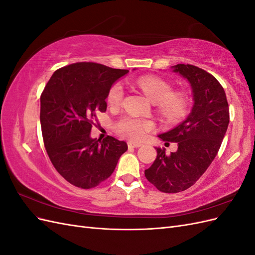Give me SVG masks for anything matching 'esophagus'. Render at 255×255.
<instances>
[{
	"instance_id": "esophagus-1",
	"label": "esophagus",
	"mask_w": 255,
	"mask_h": 255,
	"mask_svg": "<svg viewBox=\"0 0 255 255\" xmlns=\"http://www.w3.org/2000/svg\"><path fill=\"white\" fill-rule=\"evenodd\" d=\"M128 148H139V146H141L142 144L141 143H135V142H128Z\"/></svg>"
}]
</instances>
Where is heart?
I'll use <instances>...</instances> for the list:
<instances>
[{
  "label": "heart",
  "instance_id": "obj_1",
  "mask_svg": "<svg viewBox=\"0 0 255 255\" xmlns=\"http://www.w3.org/2000/svg\"><path fill=\"white\" fill-rule=\"evenodd\" d=\"M139 88L149 97L152 102L156 103L163 117L169 121L179 120L186 115L190 99L186 91H173L172 85L166 80L154 75H145L136 81ZM125 97V88L121 82H116L110 88L107 102L111 106H118ZM150 121L126 116L116 123V130L123 137L132 140H140L144 134L150 130Z\"/></svg>",
  "mask_w": 255,
  "mask_h": 255
}]
</instances>
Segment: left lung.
<instances>
[{
  "mask_svg": "<svg viewBox=\"0 0 255 255\" xmlns=\"http://www.w3.org/2000/svg\"><path fill=\"white\" fill-rule=\"evenodd\" d=\"M173 68L190 83L195 104L186 120L158 136L177 142V150L167 155L156 148V159L144 170L146 180L167 194L186 190L201 177L217 155L230 121L226 92L215 76L192 65Z\"/></svg>",
  "mask_w": 255,
  "mask_h": 255,
  "instance_id": "left-lung-1",
  "label": "left lung"
}]
</instances>
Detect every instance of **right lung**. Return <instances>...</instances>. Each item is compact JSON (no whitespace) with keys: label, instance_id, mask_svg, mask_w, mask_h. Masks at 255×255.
Here are the masks:
<instances>
[{"label":"right lung","instance_id":"right-lung-1","mask_svg":"<svg viewBox=\"0 0 255 255\" xmlns=\"http://www.w3.org/2000/svg\"><path fill=\"white\" fill-rule=\"evenodd\" d=\"M128 70L97 63H75L53 73L40 97V123L51 163L76 187L94 188L112 175L125 141L107 136L92 139L97 114L106 112L112 85Z\"/></svg>","mask_w":255,"mask_h":255}]
</instances>
